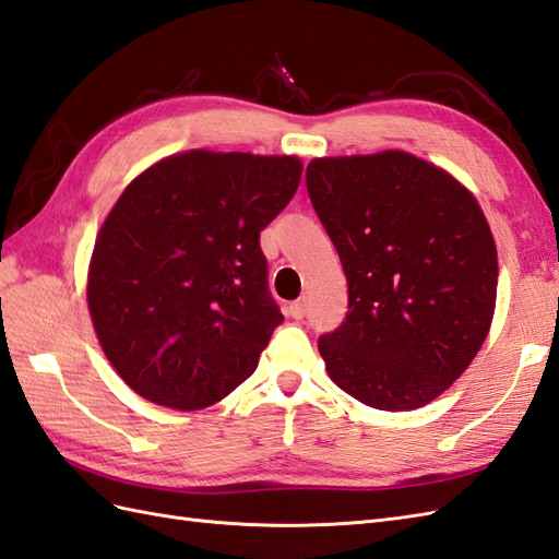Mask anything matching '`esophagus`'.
Returning a JSON list of instances; mask_svg holds the SVG:
<instances>
[{"label": "esophagus", "mask_w": 559, "mask_h": 559, "mask_svg": "<svg viewBox=\"0 0 559 559\" xmlns=\"http://www.w3.org/2000/svg\"><path fill=\"white\" fill-rule=\"evenodd\" d=\"M288 311H290L293 319H302L307 314V302L305 300H295V302H290Z\"/></svg>", "instance_id": "esophagus-1"}]
</instances>
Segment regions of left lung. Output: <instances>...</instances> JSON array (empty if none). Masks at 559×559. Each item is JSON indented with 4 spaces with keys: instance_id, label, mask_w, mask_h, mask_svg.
I'll return each instance as SVG.
<instances>
[{
    "instance_id": "8db88e82",
    "label": "left lung",
    "mask_w": 559,
    "mask_h": 559,
    "mask_svg": "<svg viewBox=\"0 0 559 559\" xmlns=\"http://www.w3.org/2000/svg\"><path fill=\"white\" fill-rule=\"evenodd\" d=\"M338 250L347 317L319 353L333 383L373 409H417L472 365L490 329L498 252L474 194L407 152L307 166Z\"/></svg>"
}]
</instances>
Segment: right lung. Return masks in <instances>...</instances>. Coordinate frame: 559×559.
Listing matches in <instances>:
<instances>
[{"label": "right lung", "instance_id": "1", "mask_svg": "<svg viewBox=\"0 0 559 559\" xmlns=\"http://www.w3.org/2000/svg\"><path fill=\"white\" fill-rule=\"evenodd\" d=\"M295 157L194 150L140 174L95 242L87 305L138 395L202 409L250 379L283 323L259 245L300 186Z\"/></svg>", "mask_w": 559, "mask_h": 559}]
</instances>
